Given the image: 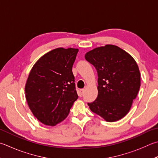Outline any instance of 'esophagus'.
Wrapping results in <instances>:
<instances>
[{
    "label": "esophagus",
    "mask_w": 158,
    "mask_h": 158,
    "mask_svg": "<svg viewBox=\"0 0 158 158\" xmlns=\"http://www.w3.org/2000/svg\"><path fill=\"white\" fill-rule=\"evenodd\" d=\"M84 89H80L79 90V95L80 97H83V95H84Z\"/></svg>",
    "instance_id": "obj_1"
}]
</instances>
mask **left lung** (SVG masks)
Returning a JSON list of instances; mask_svg holds the SVG:
<instances>
[{"label":"left lung","instance_id":"obj_1","mask_svg":"<svg viewBox=\"0 0 158 158\" xmlns=\"http://www.w3.org/2000/svg\"><path fill=\"white\" fill-rule=\"evenodd\" d=\"M85 59L96 68L98 95L88 103L90 110L107 122L123 118L131 108L140 88V73L134 59L114 45L94 48Z\"/></svg>","mask_w":158,"mask_h":158}]
</instances>
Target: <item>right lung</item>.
<instances>
[{
  "instance_id": "obj_1",
  "label": "right lung",
  "mask_w": 158,
  "mask_h": 158,
  "mask_svg": "<svg viewBox=\"0 0 158 158\" xmlns=\"http://www.w3.org/2000/svg\"><path fill=\"white\" fill-rule=\"evenodd\" d=\"M78 51L56 48L41 56L31 68L25 97L31 113L45 125L55 126L64 120L78 99L72 72Z\"/></svg>"
}]
</instances>
